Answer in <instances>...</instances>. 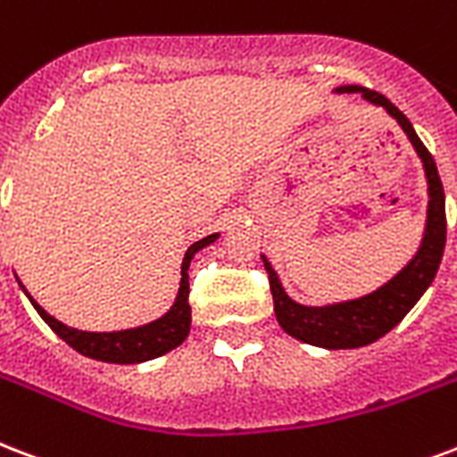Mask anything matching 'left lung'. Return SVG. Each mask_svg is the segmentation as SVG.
I'll return each mask as SVG.
<instances>
[{
	"label": "left lung",
	"mask_w": 457,
	"mask_h": 457,
	"mask_svg": "<svg viewBox=\"0 0 457 457\" xmlns=\"http://www.w3.org/2000/svg\"><path fill=\"white\" fill-rule=\"evenodd\" d=\"M337 93H361L364 100L378 104L393 120L398 121L403 131L414 145L417 155L422 158L427 184H429V211H427V229L420 252L403 270H400L391 283H386L367 297L343 302V304L330 306H304L292 302L278 275L266 259L263 266L268 270V283L273 295V306L278 323L283 326L287 336L297 337L302 343L316 345V347H328V350H353L378 340L388 330L395 328L405 313L417 304L424 290L429 287L431 280L436 278L438 263L444 256L445 246V196L444 184L438 177L436 162L427 151V145L414 134L412 124L398 107L381 93L361 88V86H343Z\"/></svg>",
	"instance_id": "8db88e82"
}]
</instances>
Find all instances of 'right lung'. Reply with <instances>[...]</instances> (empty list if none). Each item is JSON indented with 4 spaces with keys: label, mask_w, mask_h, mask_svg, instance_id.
Masks as SVG:
<instances>
[{
    "label": "right lung",
    "mask_w": 457,
    "mask_h": 457,
    "mask_svg": "<svg viewBox=\"0 0 457 457\" xmlns=\"http://www.w3.org/2000/svg\"><path fill=\"white\" fill-rule=\"evenodd\" d=\"M218 235H208L204 239H198L196 244H191L182 261V283H179V295L174 299L172 309L158 319V321L141 326V328L131 330H117V333H86V330H76L57 321L54 316L45 312L43 306L37 304L30 295V304L35 306V312L43 316V321L57 333L66 345H71L76 353L86 354L90 360L112 361V364H136V361L155 360L160 354L170 353L174 347L187 340L191 328V306H189V263L194 259V253L198 249H204L211 242H215Z\"/></svg>",
    "instance_id": "1"
}]
</instances>
